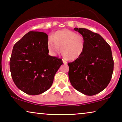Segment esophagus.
Segmentation results:
<instances>
[{
    "label": "esophagus",
    "mask_w": 122,
    "mask_h": 122,
    "mask_svg": "<svg viewBox=\"0 0 122 122\" xmlns=\"http://www.w3.org/2000/svg\"><path fill=\"white\" fill-rule=\"evenodd\" d=\"M62 61H63V63H64V64H67V61H65V60L63 59V60H62Z\"/></svg>",
    "instance_id": "esophagus-1"
}]
</instances>
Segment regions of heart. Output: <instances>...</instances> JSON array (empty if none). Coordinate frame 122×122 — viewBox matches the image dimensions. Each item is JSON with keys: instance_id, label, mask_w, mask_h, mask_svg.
Returning a JSON list of instances; mask_svg holds the SVG:
<instances>
[{"instance_id": "obj_1", "label": "heart", "mask_w": 122, "mask_h": 122, "mask_svg": "<svg viewBox=\"0 0 122 122\" xmlns=\"http://www.w3.org/2000/svg\"><path fill=\"white\" fill-rule=\"evenodd\" d=\"M68 61H75L83 55L85 41L82 35L71 30L64 29L51 35L48 40L47 48L51 55H55L59 51Z\"/></svg>"}]
</instances>
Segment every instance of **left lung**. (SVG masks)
<instances>
[{"mask_svg":"<svg viewBox=\"0 0 122 122\" xmlns=\"http://www.w3.org/2000/svg\"><path fill=\"white\" fill-rule=\"evenodd\" d=\"M74 30L83 36L85 48L79 58L68 63L70 83L84 95H96L106 88L112 78L114 60L111 47L97 33L83 28Z\"/></svg>","mask_w":122,"mask_h":122,"instance_id":"left-lung-1","label":"left lung"}]
</instances>
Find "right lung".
Masks as SVG:
<instances>
[{"instance_id":"obj_1","label":"right lung","mask_w":122,"mask_h":122,"mask_svg":"<svg viewBox=\"0 0 122 122\" xmlns=\"http://www.w3.org/2000/svg\"><path fill=\"white\" fill-rule=\"evenodd\" d=\"M48 35L30 31L15 44L10 61L14 83L27 94L36 95L48 90L62 59L48 55Z\"/></svg>"}]
</instances>
